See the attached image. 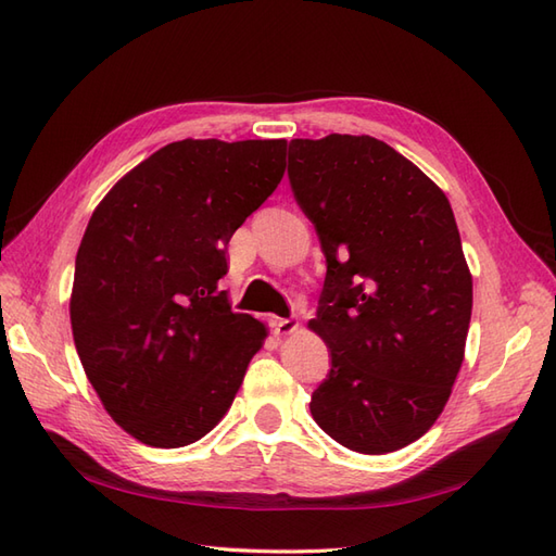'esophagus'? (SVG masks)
<instances>
[{
  "mask_svg": "<svg viewBox=\"0 0 556 556\" xmlns=\"http://www.w3.org/2000/svg\"><path fill=\"white\" fill-rule=\"evenodd\" d=\"M299 319H293V317H289V319H281V317H277V319H273V331H275V337H289V333H293V331H299Z\"/></svg>",
  "mask_w": 556,
  "mask_h": 556,
  "instance_id": "esophagus-1",
  "label": "esophagus"
}]
</instances>
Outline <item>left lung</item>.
Wrapping results in <instances>:
<instances>
[{
    "label": "left lung",
    "mask_w": 556,
    "mask_h": 556,
    "mask_svg": "<svg viewBox=\"0 0 556 556\" xmlns=\"http://www.w3.org/2000/svg\"><path fill=\"white\" fill-rule=\"evenodd\" d=\"M289 179L327 257L307 327L331 369L309 412L348 450L393 453L441 417L464 359L473 283L453 208L369 135L293 139Z\"/></svg>",
    "instance_id": "left-lung-1"
}]
</instances>
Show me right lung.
Instances as JSON below:
<instances>
[{
  "label": "right lung",
  "instance_id": "right-lung-1",
  "mask_svg": "<svg viewBox=\"0 0 556 556\" xmlns=\"http://www.w3.org/2000/svg\"><path fill=\"white\" fill-rule=\"evenodd\" d=\"M287 170V139H182L123 175L75 257L71 327L123 431L185 447L235 403L267 329L231 313L227 243Z\"/></svg>",
  "mask_w": 556,
  "mask_h": 556
}]
</instances>
